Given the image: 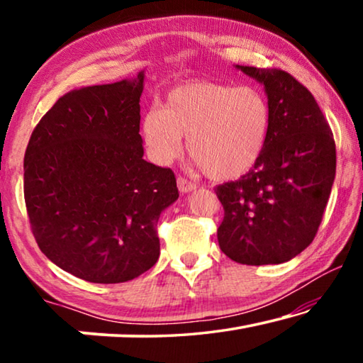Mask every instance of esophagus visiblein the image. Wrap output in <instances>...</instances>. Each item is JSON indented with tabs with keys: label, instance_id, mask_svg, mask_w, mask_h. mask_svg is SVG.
<instances>
[{
	"label": "esophagus",
	"instance_id": "esophagus-1",
	"mask_svg": "<svg viewBox=\"0 0 363 363\" xmlns=\"http://www.w3.org/2000/svg\"><path fill=\"white\" fill-rule=\"evenodd\" d=\"M177 187L182 194H187V192H192V190L196 189V184L187 181L186 177H177Z\"/></svg>",
	"mask_w": 363,
	"mask_h": 363
}]
</instances>
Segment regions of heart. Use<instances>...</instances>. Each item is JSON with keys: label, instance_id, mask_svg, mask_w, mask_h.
<instances>
[{"label": "heart", "instance_id": "heart-1", "mask_svg": "<svg viewBox=\"0 0 363 363\" xmlns=\"http://www.w3.org/2000/svg\"><path fill=\"white\" fill-rule=\"evenodd\" d=\"M270 106L256 86L195 79L176 86L163 108L140 120V134L153 163L168 164L187 149L196 164L218 181L237 179L261 158L270 130Z\"/></svg>", "mask_w": 363, "mask_h": 363}]
</instances>
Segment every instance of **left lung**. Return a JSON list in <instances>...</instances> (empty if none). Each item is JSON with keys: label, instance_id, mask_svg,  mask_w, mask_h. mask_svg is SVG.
<instances>
[{"label": "left lung", "instance_id": "1", "mask_svg": "<svg viewBox=\"0 0 363 363\" xmlns=\"http://www.w3.org/2000/svg\"><path fill=\"white\" fill-rule=\"evenodd\" d=\"M235 69L264 86L272 118L255 167L214 189L224 208L218 242L235 262L281 264L309 247L322 223L336 173L333 133L314 96L290 73Z\"/></svg>", "mask_w": 363, "mask_h": 363}]
</instances>
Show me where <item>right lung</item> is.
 I'll return each instance as SVG.
<instances>
[{
    "label": "right lung",
    "instance_id": "1",
    "mask_svg": "<svg viewBox=\"0 0 363 363\" xmlns=\"http://www.w3.org/2000/svg\"><path fill=\"white\" fill-rule=\"evenodd\" d=\"M144 70L64 94L23 158V195L40 250L93 284H123L158 261L160 214L179 196L174 173L145 162Z\"/></svg>",
    "mask_w": 363,
    "mask_h": 363
}]
</instances>
